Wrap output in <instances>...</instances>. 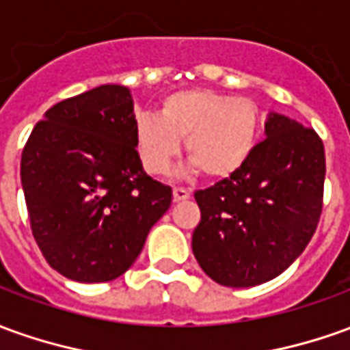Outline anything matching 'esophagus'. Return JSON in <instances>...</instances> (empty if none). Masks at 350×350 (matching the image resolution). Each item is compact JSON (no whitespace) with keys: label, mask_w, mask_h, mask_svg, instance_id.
Listing matches in <instances>:
<instances>
[{"label":"esophagus","mask_w":350,"mask_h":350,"mask_svg":"<svg viewBox=\"0 0 350 350\" xmlns=\"http://www.w3.org/2000/svg\"><path fill=\"white\" fill-rule=\"evenodd\" d=\"M189 198H190V190L179 189V187H175V189H173V200H175V202H183V200H189Z\"/></svg>","instance_id":"1"}]
</instances>
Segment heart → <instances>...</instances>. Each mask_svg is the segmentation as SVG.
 <instances>
[{
	"label": "heart",
	"instance_id": "heart-1",
	"mask_svg": "<svg viewBox=\"0 0 350 350\" xmlns=\"http://www.w3.org/2000/svg\"><path fill=\"white\" fill-rule=\"evenodd\" d=\"M259 135V108L245 97L207 88L171 93L158 118L143 116L135 125V148L143 167L165 175L185 141L192 167L209 179L234 175L252 156Z\"/></svg>",
	"mask_w": 350,
	"mask_h": 350
}]
</instances>
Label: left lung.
I'll use <instances>...</instances> for the list:
<instances>
[{
    "label": "left lung",
    "instance_id": "left-lung-1",
    "mask_svg": "<svg viewBox=\"0 0 350 350\" xmlns=\"http://www.w3.org/2000/svg\"><path fill=\"white\" fill-rule=\"evenodd\" d=\"M265 135L234 175L194 194L202 219L192 252L202 271L228 288L282 274L307 247L322 213L326 154L317 131L269 114Z\"/></svg>",
    "mask_w": 350,
    "mask_h": 350
}]
</instances>
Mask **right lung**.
<instances>
[{
	"label": "right lung",
	"instance_id": "obj_1",
	"mask_svg": "<svg viewBox=\"0 0 350 350\" xmlns=\"http://www.w3.org/2000/svg\"><path fill=\"white\" fill-rule=\"evenodd\" d=\"M135 125L129 89L108 83L51 106L26 141L21 180L32 234L70 280L122 276L170 209V187L144 173Z\"/></svg>",
	"mask_w": 350,
	"mask_h": 350
}]
</instances>
